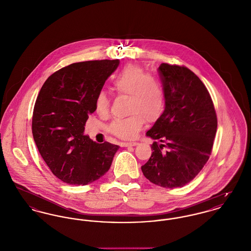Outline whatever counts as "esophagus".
Segmentation results:
<instances>
[{
    "label": "esophagus",
    "instance_id": "esophagus-1",
    "mask_svg": "<svg viewBox=\"0 0 251 251\" xmlns=\"http://www.w3.org/2000/svg\"><path fill=\"white\" fill-rule=\"evenodd\" d=\"M137 145H138V143H136V142H124V143L121 144L122 147H129V146L134 147V146H137Z\"/></svg>",
    "mask_w": 251,
    "mask_h": 251
}]
</instances>
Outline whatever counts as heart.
I'll list each match as a JSON object with an SVG mask.
<instances>
[{
  "mask_svg": "<svg viewBox=\"0 0 251 251\" xmlns=\"http://www.w3.org/2000/svg\"><path fill=\"white\" fill-rule=\"evenodd\" d=\"M118 94L128 97L127 116L111 123L109 131L118 138L130 140L142 129L146 120L156 122L165 109V92L161 83L142 67L130 65L125 67L113 80ZM95 108L98 114L106 115L109 100L104 92H99Z\"/></svg>",
  "mask_w": 251,
  "mask_h": 251,
  "instance_id": "1",
  "label": "heart"
}]
</instances>
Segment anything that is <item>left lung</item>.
Returning <instances> with one entry per match:
<instances>
[{
  "instance_id": "8db88e82",
  "label": "left lung",
  "mask_w": 251,
  "mask_h": 251,
  "mask_svg": "<svg viewBox=\"0 0 251 251\" xmlns=\"http://www.w3.org/2000/svg\"><path fill=\"white\" fill-rule=\"evenodd\" d=\"M158 70L166 106L147 132L155 142L142 171L153 184L182 187L209 159L217 130L216 111L206 87L190 69L164 63Z\"/></svg>"
}]
</instances>
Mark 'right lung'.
<instances>
[{"label":"right lung","instance_id":"right-lung-1","mask_svg":"<svg viewBox=\"0 0 251 251\" xmlns=\"http://www.w3.org/2000/svg\"><path fill=\"white\" fill-rule=\"evenodd\" d=\"M119 60L74 63L50 75L34 105L32 134L52 173L69 184H90L103 176L119 146L84 135L88 115Z\"/></svg>","mask_w":251,"mask_h":251}]
</instances>
